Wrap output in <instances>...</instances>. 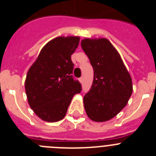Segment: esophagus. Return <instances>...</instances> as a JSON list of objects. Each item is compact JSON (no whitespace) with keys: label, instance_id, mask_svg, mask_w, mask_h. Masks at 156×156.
I'll use <instances>...</instances> for the list:
<instances>
[{"label":"esophagus","instance_id":"1","mask_svg":"<svg viewBox=\"0 0 156 156\" xmlns=\"http://www.w3.org/2000/svg\"><path fill=\"white\" fill-rule=\"evenodd\" d=\"M79 80L80 83H83V77H80V78L79 79Z\"/></svg>","mask_w":156,"mask_h":156}]
</instances>
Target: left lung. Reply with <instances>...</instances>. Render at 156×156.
<instances>
[{
	"instance_id": "left-lung-1",
	"label": "left lung",
	"mask_w": 156,
	"mask_h": 156,
	"mask_svg": "<svg viewBox=\"0 0 156 156\" xmlns=\"http://www.w3.org/2000/svg\"><path fill=\"white\" fill-rule=\"evenodd\" d=\"M81 47L90 59L94 74L90 91L83 97L86 113L94 122L110 120L124 108L131 96V76L108 39L84 38Z\"/></svg>"
}]
</instances>
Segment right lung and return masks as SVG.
Instances as JSON below:
<instances>
[{"label":"right lung","instance_id":"1","mask_svg":"<svg viewBox=\"0 0 156 156\" xmlns=\"http://www.w3.org/2000/svg\"><path fill=\"white\" fill-rule=\"evenodd\" d=\"M80 37H58L48 42L29 69L25 90L30 108L42 120L55 122L66 116L81 85L73 79L71 55L79 45Z\"/></svg>","mask_w":156,"mask_h":156}]
</instances>
